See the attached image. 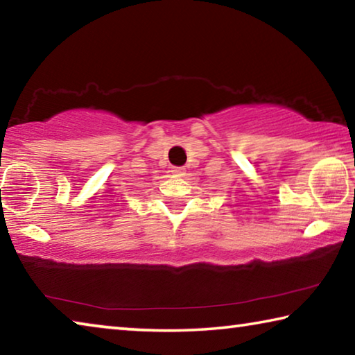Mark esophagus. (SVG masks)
<instances>
[{
  "label": "esophagus",
  "mask_w": 355,
  "mask_h": 355,
  "mask_svg": "<svg viewBox=\"0 0 355 355\" xmlns=\"http://www.w3.org/2000/svg\"><path fill=\"white\" fill-rule=\"evenodd\" d=\"M171 172H172V175H175V177H182L183 173H184V169H183V167H172Z\"/></svg>",
  "instance_id": "34e87169"
}]
</instances>
